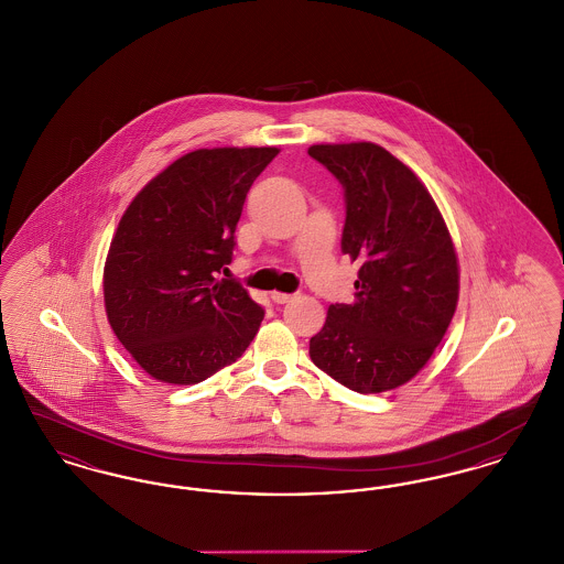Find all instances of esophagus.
<instances>
[{"mask_svg":"<svg viewBox=\"0 0 564 564\" xmlns=\"http://www.w3.org/2000/svg\"><path fill=\"white\" fill-rule=\"evenodd\" d=\"M270 297H272V302H274V304H288V302H290V300H292L294 295L281 294V292H272V294H270Z\"/></svg>","mask_w":564,"mask_h":564,"instance_id":"1","label":"esophagus"}]
</instances>
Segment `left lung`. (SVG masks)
Masks as SVG:
<instances>
[{
  "label": "left lung",
  "mask_w": 564,
  "mask_h": 564,
  "mask_svg": "<svg viewBox=\"0 0 564 564\" xmlns=\"http://www.w3.org/2000/svg\"><path fill=\"white\" fill-rule=\"evenodd\" d=\"M308 154L347 194L343 253L359 262L352 304H332L311 338L313 364L357 393L419 375L453 322L458 258L427 186L372 141L317 143Z\"/></svg>",
  "instance_id": "1"
}]
</instances>
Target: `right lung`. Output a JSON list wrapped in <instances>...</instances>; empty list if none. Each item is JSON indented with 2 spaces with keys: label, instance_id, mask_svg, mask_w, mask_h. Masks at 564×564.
Segmentation results:
<instances>
[{
  "label": "right lung",
  "instance_id": "1",
  "mask_svg": "<svg viewBox=\"0 0 564 564\" xmlns=\"http://www.w3.org/2000/svg\"><path fill=\"white\" fill-rule=\"evenodd\" d=\"M279 148H200L137 192L109 242L106 315L154 380L196 384L235 364L264 311L217 281L235 247L245 196Z\"/></svg>",
  "mask_w": 564,
  "mask_h": 564
}]
</instances>
